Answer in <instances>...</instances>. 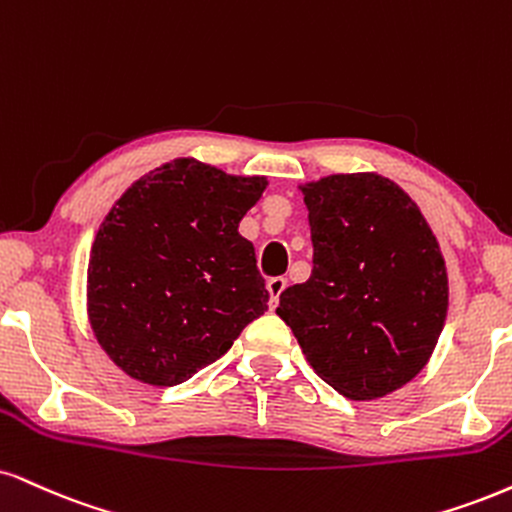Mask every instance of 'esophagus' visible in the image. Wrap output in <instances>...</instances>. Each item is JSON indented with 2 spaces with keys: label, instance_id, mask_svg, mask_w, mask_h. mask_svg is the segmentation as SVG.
Segmentation results:
<instances>
[{
  "label": "esophagus",
  "instance_id": "1",
  "mask_svg": "<svg viewBox=\"0 0 512 512\" xmlns=\"http://www.w3.org/2000/svg\"><path fill=\"white\" fill-rule=\"evenodd\" d=\"M283 288H286V279H283V276H274V279H269V281H267L269 305H272V307L279 305V298H281Z\"/></svg>",
  "mask_w": 512,
  "mask_h": 512
}]
</instances>
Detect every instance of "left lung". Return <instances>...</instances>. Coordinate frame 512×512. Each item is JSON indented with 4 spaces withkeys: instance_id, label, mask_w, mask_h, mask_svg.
<instances>
[{
    "instance_id": "obj_1",
    "label": "left lung",
    "mask_w": 512,
    "mask_h": 512,
    "mask_svg": "<svg viewBox=\"0 0 512 512\" xmlns=\"http://www.w3.org/2000/svg\"><path fill=\"white\" fill-rule=\"evenodd\" d=\"M310 212L312 276L276 315L305 360L350 400L398 391L427 367L448 315V272L417 202L377 171L300 186Z\"/></svg>"
}]
</instances>
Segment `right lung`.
<instances>
[{
  "mask_svg": "<svg viewBox=\"0 0 512 512\" xmlns=\"http://www.w3.org/2000/svg\"><path fill=\"white\" fill-rule=\"evenodd\" d=\"M267 183L178 157L114 202L90 250L88 319L121 372L183 384L267 310L255 248L238 233Z\"/></svg>",
  "mask_w": 512,
  "mask_h": 512,
  "instance_id": "add662e5",
  "label": "right lung"
}]
</instances>
